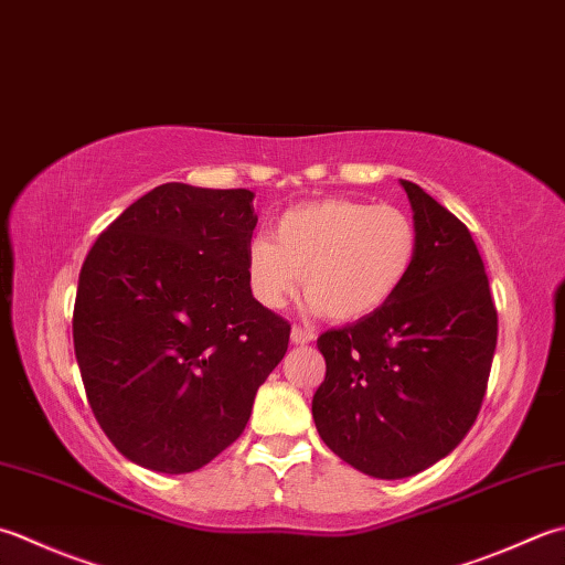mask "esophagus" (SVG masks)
Wrapping results in <instances>:
<instances>
[{"label": "esophagus", "mask_w": 565, "mask_h": 565, "mask_svg": "<svg viewBox=\"0 0 565 565\" xmlns=\"http://www.w3.org/2000/svg\"><path fill=\"white\" fill-rule=\"evenodd\" d=\"M313 330L308 328H294L291 330V342L294 345H308V342H313Z\"/></svg>", "instance_id": "1"}]
</instances>
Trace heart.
I'll use <instances>...</instances> for the list:
<instances>
[{
	"instance_id": "b5f03b06",
	"label": "heart",
	"mask_w": 565,
	"mask_h": 565,
	"mask_svg": "<svg viewBox=\"0 0 565 565\" xmlns=\"http://www.w3.org/2000/svg\"><path fill=\"white\" fill-rule=\"evenodd\" d=\"M416 259L418 227L404 210L323 198L286 210L271 239L254 237L245 269L252 296L269 311H281L303 281L313 311L355 323L399 296Z\"/></svg>"
}]
</instances>
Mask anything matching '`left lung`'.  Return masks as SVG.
<instances>
[{
    "instance_id": "8db88e82",
    "label": "left lung",
    "mask_w": 565,
    "mask_h": 565,
    "mask_svg": "<svg viewBox=\"0 0 565 565\" xmlns=\"http://www.w3.org/2000/svg\"><path fill=\"white\" fill-rule=\"evenodd\" d=\"M418 227L416 267L394 301L318 338L313 394L323 444L355 470L402 480L458 448L480 414L497 345L490 281L468 227L402 181Z\"/></svg>"
}]
</instances>
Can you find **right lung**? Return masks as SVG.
I'll return each mask as SVG.
<instances>
[{
  "label": "right lung",
  "mask_w": 565,
  "mask_h": 565,
  "mask_svg": "<svg viewBox=\"0 0 565 565\" xmlns=\"http://www.w3.org/2000/svg\"><path fill=\"white\" fill-rule=\"evenodd\" d=\"M254 193L157 185L97 237L81 269L73 342L87 402L127 460L207 466L245 430L291 326L247 284Z\"/></svg>",
  "instance_id": "1"
}]
</instances>
